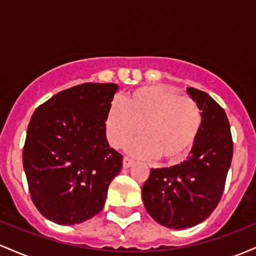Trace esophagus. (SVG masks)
<instances>
[{"label": "esophagus", "instance_id": "esophagus-1", "mask_svg": "<svg viewBox=\"0 0 256 256\" xmlns=\"http://www.w3.org/2000/svg\"><path fill=\"white\" fill-rule=\"evenodd\" d=\"M134 164V161L130 158L125 156L124 158H122V167H124V168H128V167H131Z\"/></svg>", "mask_w": 256, "mask_h": 256}]
</instances>
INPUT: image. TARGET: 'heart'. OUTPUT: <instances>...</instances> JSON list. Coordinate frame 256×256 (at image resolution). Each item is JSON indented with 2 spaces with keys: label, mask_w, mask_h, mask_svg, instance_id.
Instances as JSON below:
<instances>
[{
  "label": "heart",
  "mask_w": 256,
  "mask_h": 256,
  "mask_svg": "<svg viewBox=\"0 0 256 256\" xmlns=\"http://www.w3.org/2000/svg\"><path fill=\"white\" fill-rule=\"evenodd\" d=\"M201 126L198 104L162 85H148L132 91L125 104L113 102L106 116V134L114 148H124L140 134L144 140L128 146L140 158H158L173 165L195 144Z\"/></svg>",
  "instance_id": "b5f03b06"
}]
</instances>
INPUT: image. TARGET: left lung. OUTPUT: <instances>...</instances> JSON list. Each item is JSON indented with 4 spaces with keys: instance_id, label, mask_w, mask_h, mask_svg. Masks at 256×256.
I'll use <instances>...</instances> for the list:
<instances>
[{
    "instance_id": "obj_1",
    "label": "left lung",
    "mask_w": 256,
    "mask_h": 256,
    "mask_svg": "<svg viewBox=\"0 0 256 256\" xmlns=\"http://www.w3.org/2000/svg\"><path fill=\"white\" fill-rule=\"evenodd\" d=\"M201 110V126L188 160L170 168H152L142 188L149 216L168 228H192L206 220L224 192L234 154L225 110L204 91L188 88Z\"/></svg>"
}]
</instances>
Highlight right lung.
Returning a JSON list of instances; mask_svg holds the SVG:
<instances>
[{
    "label": "right lung",
    "mask_w": 256,
    "mask_h": 256,
    "mask_svg": "<svg viewBox=\"0 0 256 256\" xmlns=\"http://www.w3.org/2000/svg\"><path fill=\"white\" fill-rule=\"evenodd\" d=\"M118 85L84 83L36 108L26 132L22 165L31 200L58 225L92 218L104 208L122 155L108 144L106 116Z\"/></svg>",
    "instance_id": "obj_1"
}]
</instances>
